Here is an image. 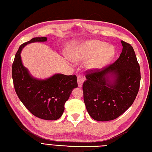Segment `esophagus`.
Returning <instances> with one entry per match:
<instances>
[{
	"label": "esophagus",
	"instance_id": "34e87169",
	"mask_svg": "<svg viewBox=\"0 0 152 152\" xmlns=\"http://www.w3.org/2000/svg\"><path fill=\"white\" fill-rule=\"evenodd\" d=\"M83 81H84V78L81 75H79L77 76V83H78V86L79 87H82L83 83Z\"/></svg>",
	"mask_w": 152,
	"mask_h": 152
}]
</instances>
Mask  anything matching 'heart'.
I'll return each mask as SVG.
<instances>
[{
    "label": "heart",
    "mask_w": 152,
    "mask_h": 152,
    "mask_svg": "<svg viewBox=\"0 0 152 152\" xmlns=\"http://www.w3.org/2000/svg\"><path fill=\"white\" fill-rule=\"evenodd\" d=\"M106 46L105 43L97 40L86 42L71 48L67 52V56L75 62L91 58L87 63L88 67L93 69H101L107 64L114 55L113 48Z\"/></svg>",
    "instance_id": "heart-1"
}]
</instances>
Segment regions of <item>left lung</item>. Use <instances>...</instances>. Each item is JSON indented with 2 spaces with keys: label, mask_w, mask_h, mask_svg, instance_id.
I'll use <instances>...</instances> for the list:
<instances>
[{
  "label": "left lung",
  "mask_w": 152,
  "mask_h": 152,
  "mask_svg": "<svg viewBox=\"0 0 152 152\" xmlns=\"http://www.w3.org/2000/svg\"><path fill=\"white\" fill-rule=\"evenodd\" d=\"M121 43L122 53L115 62L86 72L84 102L88 113L97 121L118 118L131 107L138 93L141 75L135 52L130 44Z\"/></svg>",
  "instance_id": "left-lung-1"
}]
</instances>
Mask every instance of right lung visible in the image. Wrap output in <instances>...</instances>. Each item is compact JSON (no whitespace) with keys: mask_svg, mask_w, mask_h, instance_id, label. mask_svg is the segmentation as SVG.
Returning a JSON list of instances; mask_svg holds the SVG:
<instances>
[{"mask_svg":"<svg viewBox=\"0 0 152 152\" xmlns=\"http://www.w3.org/2000/svg\"><path fill=\"white\" fill-rule=\"evenodd\" d=\"M45 41L46 37L34 38L20 46L12 64V76L14 89L26 108L38 118L56 121L61 116L65 102L78 85L75 75L58 73L46 79H37L23 65L20 56L22 48L30 43Z\"/></svg>","mask_w":152,"mask_h":152,"instance_id":"right-lung-1","label":"right lung"}]
</instances>
